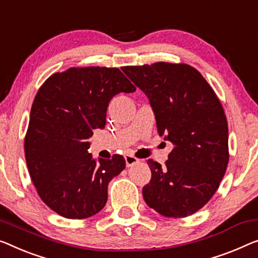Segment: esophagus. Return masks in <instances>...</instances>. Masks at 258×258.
Returning a JSON list of instances; mask_svg holds the SVG:
<instances>
[{
	"instance_id": "esophagus-1",
	"label": "esophagus",
	"mask_w": 258,
	"mask_h": 258,
	"mask_svg": "<svg viewBox=\"0 0 258 258\" xmlns=\"http://www.w3.org/2000/svg\"><path fill=\"white\" fill-rule=\"evenodd\" d=\"M125 161H126V167H132V166H134V164H137L138 162H139V159H137V157L133 155H126Z\"/></svg>"
}]
</instances>
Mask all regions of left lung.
Listing matches in <instances>:
<instances>
[{
    "label": "left lung",
    "mask_w": 258,
    "mask_h": 258,
    "mask_svg": "<svg viewBox=\"0 0 258 258\" xmlns=\"http://www.w3.org/2000/svg\"><path fill=\"white\" fill-rule=\"evenodd\" d=\"M121 69L148 97L157 133L174 145L164 167L147 160L152 178L142 189L145 202L164 217H189L213 197L228 166V124L221 103L186 63Z\"/></svg>",
    "instance_id": "obj_1"
}]
</instances>
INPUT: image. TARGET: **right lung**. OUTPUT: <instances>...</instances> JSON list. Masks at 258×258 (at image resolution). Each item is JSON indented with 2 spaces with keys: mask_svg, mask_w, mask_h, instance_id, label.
I'll list each match as a JSON object with an SVG mask.
<instances>
[{
  "mask_svg": "<svg viewBox=\"0 0 258 258\" xmlns=\"http://www.w3.org/2000/svg\"><path fill=\"white\" fill-rule=\"evenodd\" d=\"M137 88L118 68L72 67L55 73L39 88L24 140L25 160L38 195L68 219L98 213L107 185L125 169V159H92L88 139L104 128L109 102Z\"/></svg>",
  "mask_w": 258,
  "mask_h": 258,
  "instance_id": "1",
  "label": "right lung"
}]
</instances>
